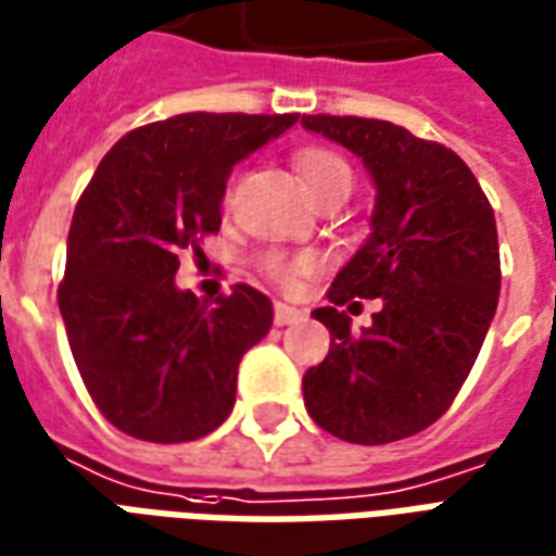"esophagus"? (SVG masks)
<instances>
[{
    "label": "esophagus",
    "mask_w": 556,
    "mask_h": 556,
    "mask_svg": "<svg viewBox=\"0 0 556 556\" xmlns=\"http://www.w3.org/2000/svg\"><path fill=\"white\" fill-rule=\"evenodd\" d=\"M303 313L301 309H294L289 303H274V325L286 327V325H294V321H301Z\"/></svg>",
    "instance_id": "esophagus-1"
}]
</instances>
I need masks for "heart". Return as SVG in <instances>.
I'll return each mask as SVG.
<instances>
[{"label": "heart", "instance_id": "heart-1", "mask_svg": "<svg viewBox=\"0 0 556 556\" xmlns=\"http://www.w3.org/2000/svg\"><path fill=\"white\" fill-rule=\"evenodd\" d=\"M298 175L306 184V190L313 193L318 202L321 195L337 190V187H349L351 190V166L345 160L327 151V148H303L294 157ZM231 195V190H229ZM315 258L313 255H286V253H267L262 258V270L274 279L282 289H298L306 274H313Z\"/></svg>", "mask_w": 556, "mask_h": 556}]
</instances>
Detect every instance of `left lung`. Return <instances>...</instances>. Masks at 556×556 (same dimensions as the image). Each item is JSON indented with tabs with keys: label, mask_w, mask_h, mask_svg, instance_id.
Here are the masks:
<instances>
[{
	"label": "left lung",
	"mask_w": 556,
	"mask_h": 556,
	"mask_svg": "<svg viewBox=\"0 0 556 556\" xmlns=\"http://www.w3.org/2000/svg\"><path fill=\"white\" fill-rule=\"evenodd\" d=\"M301 125L354 151L372 172V235L313 318L330 330L327 357L303 375L309 417L349 443L402 441L453 405L501 298L497 223L453 148L357 115H303ZM354 296L382 309L350 330Z\"/></svg>",
	"instance_id": "left-lung-1"
}]
</instances>
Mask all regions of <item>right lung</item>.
I'll use <instances>...</instances> for the list:
<instances>
[{"instance_id": "1", "label": "right lung", "mask_w": 556, "mask_h": 556, "mask_svg": "<svg viewBox=\"0 0 556 556\" xmlns=\"http://www.w3.org/2000/svg\"><path fill=\"white\" fill-rule=\"evenodd\" d=\"M301 115L184 113L115 142L67 231L59 309L83 384L130 438H205L235 405L238 363L274 309L238 282L214 306L178 291V250L219 231L231 166Z\"/></svg>"}]
</instances>
